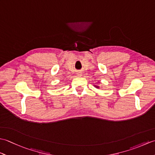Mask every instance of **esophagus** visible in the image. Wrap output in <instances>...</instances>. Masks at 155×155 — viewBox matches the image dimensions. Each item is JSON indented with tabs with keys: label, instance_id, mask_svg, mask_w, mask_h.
Listing matches in <instances>:
<instances>
[{
	"label": "esophagus",
	"instance_id": "34e87169",
	"mask_svg": "<svg viewBox=\"0 0 155 155\" xmlns=\"http://www.w3.org/2000/svg\"><path fill=\"white\" fill-rule=\"evenodd\" d=\"M80 76H81V75H80Z\"/></svg>",
	"mask_w": 155,
	"mask_h": 155
}]
</instances>
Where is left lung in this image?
Returning <instances> with one entry per match:
<instances>
[{
	"label": "left lung",
	"mask_w": 155,
	"mask_h": 155,
	"mask_svg": "<svg viewBox=\"0 0 155 155\" xmlns=\"http://www.w3.org/2000/svg\"><path fill=\"white\" fill-rule=\"evenodd\" d=\"M95 87H96V88H99L98 86H95Z\"/></svg>",
	"instance_id": "left-lung-1"
}]
</instances>
